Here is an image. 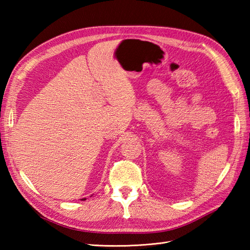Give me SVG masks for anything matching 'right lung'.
Here are the masks:
<instances>
[{"label":"right lung","instance_id":"obj_1","mask_svg":"<svg viewBox=\"0 0 250 250\" xmlns=\"http://www.w3.org/2000/svg\"><path fill=\"white\" fill-rule=\"evenodd\" d=\"M82 200H83V201H84V200H86V199H82Z\"/></svg>","mask_w":250,"mask_h":250}]
</instances>
